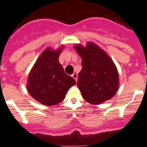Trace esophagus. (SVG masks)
Here are the masks:
<instances>
[{"label": "esophagus", "mask_w": 147, "mask_h": 147, "mask_svg": "<svg viewBox=\"0 0 147 147\" xmlns=\"http://www.w3.org/2000/svg\"><path fill=\"white\" fill-rule=\"evenodd\" d=\"M72 77L74 79H75V81H77V79H78V75H77V73H73L72 75Z\"/></svg>", "instance_id": "obj_1"}]
</instances>
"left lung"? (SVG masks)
I'll return each mask as SVG.
<instances>
[{"label":"left lung","instance_id":"obj_1","mask_svg":"<svg viewBox=\"0 0 147 147\" xmlns=\"http://www.w3.org/2000/svg\"><path fill=\"white\" fill-rule=\"evenodd\" d=\"M75 49L82 59L78 87L84 100L100 104L109 100L118 90V72L114 62L100 47L88 42L86 47L76 44Z\"/></svg>","mask_w":147,"mask_h":147}]
</instances>
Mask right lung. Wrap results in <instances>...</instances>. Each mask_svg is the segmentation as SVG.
Instances as JSON below:
<instances>
[{
    "label": "right lung",
    "mask_w": 147,
    "mask_h": 147,
    "mask_svg": "<svg viewBox=\"0 0 147 147\" xmlns=\"http://www.w3.org/2000/svg\"><path fill=\"white\" fill-rule=\"evenodd\" d=\"M63 46L57 50L47 48L38 58L28 77L27 90L37 101L46 106L55 105L65 98L75 79L64 72L58 61Z\"/></svg>",
    "instance_id": "right-lung-1"
}]
</instances>
